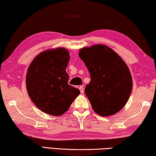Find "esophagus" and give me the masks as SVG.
<instances>
[{
  "label": "esophagus",
  "mask_w": 156,
  "mask_h": 156,
  "mask_svg": "<svg viewBox=\"0 0 156 156\" xmlns=\"http://www.w3.org/2000/svg\"><path fill=\"white\" fill-rule=\"evenodd\" d=\"M80 92H81V94H83V92H84V88H83V86H80Z\"/></svg>",
  "instance_id": "obj_1"
}]
</instances>
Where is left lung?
I'll return each mask as SVG.
<instances>
[{
    "label": "left lung",
    "mask_w": 156,
    "mask_h": 156,
    "mask_svg": "<svg viewBox=\"0 0 156 156\" xmlns=\"http://www.w3.org/2000/svg\"><path fill=\"white\" fill-rule=\"evenodd\" d=\"M79 56L90 75L85 94L97 114L108 116L126 104L132 90L129 68L118 54L107 46L81 48Z\"/></svg>",
    "instance_id": "obj_1"
}]
</instances>
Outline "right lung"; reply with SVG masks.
I'll return each mask as SVG.
<instances>
[{
    "label": "right lung",
    "mask_w": 156,
    "mask_h": 156,
    "mask_svg": "<svg viewBox=\"0 0 156 156\" xmlns=\"http://www.w3.org/2000/svg\"><path fill=\"white\" fill-rule=\"evenodd\" d=\"M69 59L66 49L57 48L41 53L29 66L27 92L34 104L44 113L62 115L80 94V90L68 83L66 68Z\"/></svg>",
    "instance_id": "1"
}]
</instances>
